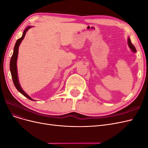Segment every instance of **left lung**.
<instances>
[{"instance_id": "obj_1", "label": "left lung", "mask_w": 148, "mask_h": 148, "mask_svg": "<svg viewBox=\"0 0 148 148\" xmlns=\"http://www.w3.org/2000/svg\"><path fill=\"white\" fill-rule=\"evenodd\" d=\"M128 46H129L130 48L132 49V51L135 52L136 51V49H135V47L133 46V44L132 43L131 40H130V38H128Z\"/></svg>"}]
</instances>
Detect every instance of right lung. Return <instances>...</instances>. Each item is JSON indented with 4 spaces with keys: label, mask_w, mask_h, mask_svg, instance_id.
Returning a JSON list of instances; mask_svg holds the SVG:
<instances>
[{
    "label": "right lung",
    "mask_w": 148,
    "mask_h": 148,
    "mask_svg": "<svg viewBox=\"0 0 148 148\" xmlns=\"http://www.w3.org/2000/svg\"><path fill=\"white\" fill-rule=\"evenodd\" d=\"M31 28V26H28V28H26L25 30L24 31L23 36L22 37L19 38L18 39H17V41L15 43V45L14 47V49H13V55L11 57V60H10V72L12 75V78L13 79V84H14L15 88L17 89V90L20 93H21L24 96L28 98L29 99L34 101L33 99H31V98L26 95V94L23 91V89H21L20 85L19 84L18 79V75H17V69H16V60H17V56H18V47L21 42L25 38V36L27 32V31Z\"/></svg>",
    "instance_id": "add662e5"
}]
</instances>
